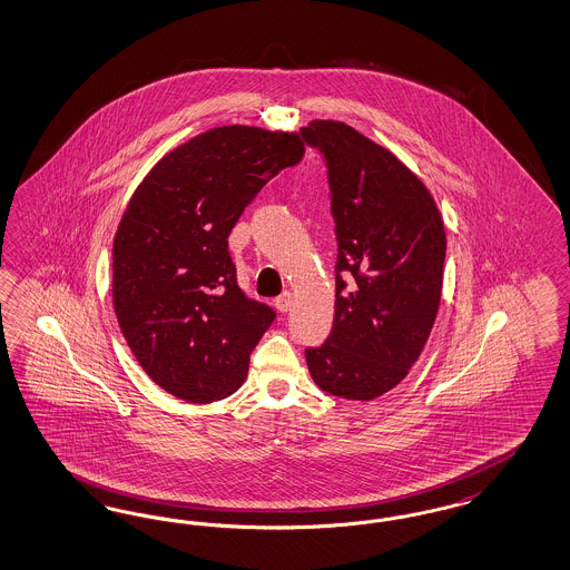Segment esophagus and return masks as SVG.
<instances>
[{
  "label": "esophagus",
  "mask_w": 570,
  "mask_h": 570,
  "mask_svg": "<svg viewBox=\"0 0 570 570\" xmlns=\"http://www.w3.org/2000/svg\"><path fill=\"white\" fill-rule=\"evenodd\" d=\"M274 305L277 307V312L286 314L291 309V305H293V295L291 293H282V295L275 298Z\"/></svg>",
  "instance_id": "1"
}]
</instances>
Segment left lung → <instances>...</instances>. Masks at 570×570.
<instances>
[{
    "mask_svg": "<svg viewBox=\"0 0 570 570\" xmlns=\"http://www.w3.org/2000/svg\"><path fill=\"white\" fill-rule=\"evenodd\" d=\"M301 134L326 160L337 235L333 331L305 361L324 392L373 401L405 380L433 331L443 218L410 167L350 125L312 120Z\"/></svg>",
    "mask_w": 570,
    "mask_h": 570,
    "instance_id": "obj_1",
    "label": "left lung"
}]
</instances>
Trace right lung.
I'll return each mask as SVG.
<instances>
[{
	"mask_svg": "<svg viewBox=\"0 0 570 570\" xmlns=\"http://www.w3.org/2000/svg\"><path fill=\"white\" fill-rule=\"evenodd\" d=\"M301 134L227 125L167 153L137 186L112 246L120 331L157 386L188 403L233 394L275 312L237 286L228 233Z\"/></svg>",
	"mask_w": 570,
	"mask_h": 570,
	"instance_id": "add662e5",
	"label": "right lung"
}]
</instances>
